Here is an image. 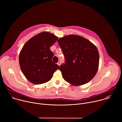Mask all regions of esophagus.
Here are the masks:
<instances>
[{
  "label": "esophagus",
  "mask_w": 122,
  "mask_h": 122,
  "mask_svg": "<svg viewBox=\"0 0 122 122\" xmlns=\"http://www.w3.org/2000/svg\"><path fill=\"white\" fill-rule=\"evenodd\" d=\"M57 65H58L59 66H60V65H61V62H60V61H59V62L57 63Z\"/></svg>",
  "instance_id": "1"
}]
</instances>
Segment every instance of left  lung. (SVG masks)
Masks as SVG:
<instances>
[{"instance_id": "8db88e82", "label": "left lung", "mask_w": 122, "mask_h": 122, "mask_svg": "<svg viewBox=\"0 0 122 122\" xmlns=\"http://www.w3.org/2000/svg\"><path fill=\"white\" fill-rule=\"evenodd\" d=\"M66 60L60 66L64 80L74 86L90 81L98 68L99 55L97 47L86 39L69 35L58 41Z\"/></svg>"}]
</instances>
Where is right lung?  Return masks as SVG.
<instances>
[{"label":"right lung","instance_id":"add662e5","mask_svg":"<svg viewBox=\"0 0 122 122\" xmlns=\"http://www.w3.org/2000/svg\"><path fill=\"white\" fill-rule=\"evenodd\" d=\"M58 39L54 34L42 32L31 38L23 46L19 56L20 66L31 83L40 84L48 82L59 68L51 61L54 53L50 50Z\"/></svg>","mask_w":122,"mask_h":122}]
</instances>
